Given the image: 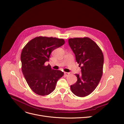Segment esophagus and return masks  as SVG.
<instances>
[{
  "label": "esophagus",
  "instance_id": "1",
  "mask_svg": "<svg viewBox=\"0 0 124 124\" xmlns=\"http://www.w3.org/2000/svg\"><path fill=\"white\" fill-rule=\"evenodd\" d=\"M64 74H65L66 76H68V75H69V74H70V72H64Z\"/></svg>",
  "mask_w": 124,
  "mask_h": 124
}]
</instances>
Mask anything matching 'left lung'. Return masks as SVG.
I'll use <instances>...</instances> for the list:
<instances>
[{"instance_id": "left-lung-1", "label": "left lung", "mask_w": 124, "mask_h": 124, "mask_svg": "<svg viewBox=\"0 0 124 124\" xmlns=\"http://www.w3.org/2000/svg\"><path fill=\"white\" fill-rule=\"evenodd\" d=\"M68 42L81 73L75 74L78 80L70 86L71 90L77 96H86L96 88L101 78L103 53L98 46L87 37L71 38Z\"/></svg>"}]
</instances>
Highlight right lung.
<instances>
[{"label": "right lung", "instance_id": "1", "mask_svg": "<svg viewBox=\"0 0 124 124\" xmlns=\"http://www.w3.org/2000/svg\"><path fill=\"white\" fill-rule=\"evenodd\" d=\"M64 44L62 39L38 37L28 42L22 50V72L29 87L37 94H50L64 74L61 70L52 69L50 65H44L49 61L51 53Z\"/></svg>", "mask_w": 124, "mask_h": 124}]
</instances>
